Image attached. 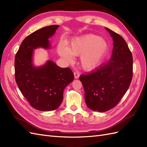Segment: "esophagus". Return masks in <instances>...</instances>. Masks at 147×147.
I'll return each instance as SVG.
<instances>
[{"mask_svg": "<svg viewBox=\"0 0 147 147\" xmlns=\"http://www.w3.org/2000/svg\"><path fill=\"white\" fill-rule=\"evenodd\" d=\"M74 77L75 79H78L80 77V74L77 72H74Z\"/></svg>", "mask_w": 147, "mask_h": 147, "instance_id": "1", "label": "esophagus"}]
</instances>
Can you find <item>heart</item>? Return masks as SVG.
<instances>
[{
    "mask_svg": "<svg viewBox=\"0 0 147 147\" xmlns=\"http://www.w3.org/2000/svg\"><path fill=\"white\" fill-rule=\"evenodd\" d=\"M59 55L72 63L74 56L80 57L82 69L90 72L100 65L109 51V45L104 39L96 35L87 34L74 37L67 45L57 46Z\"/></svg>",
    "mask_w": 147,
    "mask_h": 147,
    "instance_id": "1",
    "label": "heart"
}]
</instances>
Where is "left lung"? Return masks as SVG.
<instances>
[{"label": "left lung", "mask_w": 147, "mask_h": 147, "mask_svg": "<svg viewBox=\"0 0 147 147\" xmlns=\"http://www.w3.org/2000/svg\"><path fill=\"white\" fill-rule=\"evenodd\" d=\"M105 29L113 41L112 57L95 72L80 77L87 107L99 112H107L118 104L132 78V55L127 44L121 35Z\"/></svg>", "instance_id": "left-lung-1"}]
</instances>
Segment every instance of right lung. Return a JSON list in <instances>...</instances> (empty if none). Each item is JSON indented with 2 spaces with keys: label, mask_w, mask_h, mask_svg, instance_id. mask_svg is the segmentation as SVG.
Instances as JSON below:
<instances>
[{
  "label": "right lung",
  "mask_w": 147,
  "mask_h": 147,
  "mask_svg": "<svg viewBox=\"0 0 147 147\" xmlns=\"http://www.w3.org/2000/svg\"><path fill=\"white\" fill-rule=\"evenodd\" d=\"M59 27L47 26L28 35L22 42L15 56L17 85L30 105L38 110L51 111L58 108L63 100L64 89L74 79L70 68H61L51 60L40 66L34 64V50L50 49L49 38Z\"/></svg>",
  "instance_id": "add662e5"
}]
</instances>
